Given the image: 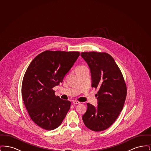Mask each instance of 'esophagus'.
Instances as JSON below:
<instances>
[{
  "instance_id": "1",
  "label": "esophagus",
  "mask_w": 151,
  "mask_h": 151,
  "mask_svg": "<svg viewBox=\"0 0 151 151\" xmlns=\"http://www.w3.org/2000/svg\"><path fill=\"white\" fill-rule=\"evenodd\" d=\"M80 102H79V101H73V104H79Z\"/></svg>"
}]
</instances>
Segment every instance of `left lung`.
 Returning <instances> with one entry per match:
<instances>
[{"label":"left lung","mask_w":151,"mask_h":151,"mask_svg":"<svg viewBox=\"0 0 151 151\" xmlns=\"http://www.w3.org/2000/svg\"><path fill=\"white\" fill-rule=\"evenodd\" d=\"M81 57L90 68L92 87L99 89L97 106L87 103L82 119L89 129L103 131L115 122L122 111L127 94L126 86L114 59L108 53L83 52Z\"/></svg>","instance_id":"8db88e82"}]
</instances>
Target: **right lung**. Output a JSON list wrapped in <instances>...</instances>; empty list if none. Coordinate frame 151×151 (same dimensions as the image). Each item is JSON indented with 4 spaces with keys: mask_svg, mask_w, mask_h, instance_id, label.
I'll return each instance as SVG.
<instances>
[{
    "mask_svg": "<svg viewBox=\"0 0 151 151\" xmlns=\"http://www.w3.org/2000/svg\"><path fill=\"white\" fill-rule=\"evenodd\" d=\"M79 55L77 51H45L34 58L25 72L22 100L30 118L43 129H57L70 110L71 102L56 96L52 88L62 83Z\"/></svg>",
    "mask_w": 151,
    "mask_h": 151,
    "instance_id": "right-lung-1",
    "label": "right lung"
}]
</instances>
